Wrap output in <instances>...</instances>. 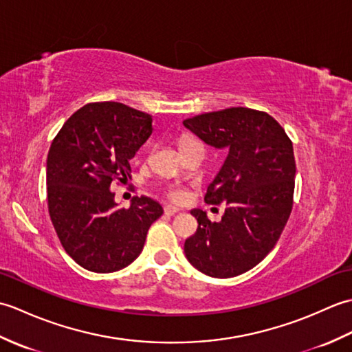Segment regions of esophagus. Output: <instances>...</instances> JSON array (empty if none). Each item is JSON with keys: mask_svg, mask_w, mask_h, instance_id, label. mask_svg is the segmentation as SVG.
Here are the masks:
<instances>
[{"mask_svg": "<svg viewBox=\"0 0 352 352\" xmlns=\"http://www.w3.org/2000/svg\"><path fill=\"white\" fill-rule=\"evenodd\" d=\"M178 212H180V210H178V208L174 207V206H166V207H164V213H166L168 216H174Z\"/></svg>", "mask_w": 352, "mask_h": 352, "instance_id": "1", "label": "esophagus"}]
</instances>
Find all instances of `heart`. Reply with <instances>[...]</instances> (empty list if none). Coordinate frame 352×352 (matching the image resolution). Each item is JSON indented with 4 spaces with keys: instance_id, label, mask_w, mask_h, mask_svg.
Instances as JSON below:
<instances>
[{
    "instance_id": "heart-1",
    "label": "heart",
    "mask_w": 352,
    "mask_h": 352,
    "mask_svg": "<svg viewBox=\"0 0 352 352\" xmlns=\"http://www.w3.org/2000/svg\"><path fill=\"white\" fill-rule=\"evenodd\" d=\"M193 139L190 138H183L182 142H180V146L188 144V142H192ZM166 195L172 199V201H177V203H180V201H184L186 198H188V192H186L184 188H182V186H170V188H168L166 190Z\"/></svg>"
}]
</instances>
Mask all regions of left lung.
<instances>
[{
  "mask_svg": "<svg viewBox=\"0 0 352 352\" xmlns=\"http://www.w3.org/2000/svg\"><path fill=\"white\" fill-rule=\"evenodd\" d=\"M183 124L204 144L227 153L204 198L207 204H226V213L212 222L193 208L198 230L184 242L186 258L214 278L241 275L267 256L289 219L294 146L272 116L246 107L210 111Z\"/></svg>",
  "mask_w": 352,
  "mask_h": 352,
  "instance_id": "obj_1",
  "label": "left lung"
}]
</instances>
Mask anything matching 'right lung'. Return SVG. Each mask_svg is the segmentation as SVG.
<instances>
[{"label": "right lung", "instance_id": "1", "mask_svg": "<svg viewBox=\"0 0 352 352\" xmlns=\"http://www.w3.org/2000/svg\"><path fill=\"white\" fill-rule=\"evenodd\" d=\"M153 133V118L121 102L77 110L52 140L47 159L48 210L65 251L92 272H116L144 250L163 214L148 197L119 208L110 186L131 180L130 160Z\"/></svg>", "mask_w": 352, "mask_h": 352}]
</instances>
